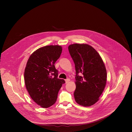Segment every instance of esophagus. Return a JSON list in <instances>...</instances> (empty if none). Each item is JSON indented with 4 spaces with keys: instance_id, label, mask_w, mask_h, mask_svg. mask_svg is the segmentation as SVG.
<instances>
[{
    "instance_id": "34e87169",
    "label": "esophagus",
    "mask_w": 132,
    "mask_h": 132,
    "mask_svg": "<svg viewBox=\"0 0 132 132\" xmlns=\"http://www.w3.org/2000/svg\"><path fill=\"white\" fill-rule=\"evenodd\" d=\"M70 81V79H69V78H68V79H65V83H66V84H67V83H68V82H69Z\"/></svg>"
}]
</instances>
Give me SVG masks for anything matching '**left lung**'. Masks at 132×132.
<instances>
[{"mask_svg":"<svg viewBox=\"0 0 132 132\" xmlns=\"http://www.w3.org/2000/svg\"><path fill=\"white\" fill-rule=\"evenodd\" d=\"M68 49L75 66L76 102L84 107L93 105L106 86L107 71L104 63L97 52L87 44H72Z\"/></svg>","mask_w":132,"mask_h":132,"instance_id":"1","label":"left lung"}]
</instances>
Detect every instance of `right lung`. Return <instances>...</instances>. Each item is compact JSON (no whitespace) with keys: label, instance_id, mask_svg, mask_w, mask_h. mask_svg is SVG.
I'll list each match as a JSON object with an SVG mask.
<instances>
[{"label":"right lung","instance_id":"1","mask_svg":"<svg viewBox=\"0 0 132 132\" xmlns=\"http://www.w3.org/2000/svg\"><path fill=\"white\" fill-rule=\"evenodd\" d=\"M62 52L58 45L40 48L29 57L24 71L26 89L31 98L43 108H48L56 101L63 79L58 78L55 63Z\"/></svg>","mask_w":132,"mask_h":132}]
</instances>
